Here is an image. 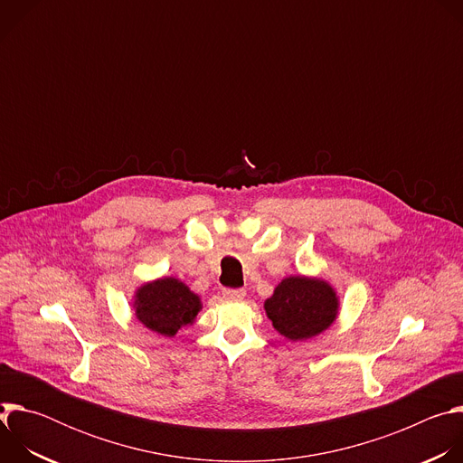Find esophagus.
Returning a JSON list of instances; mask_svg holds the SVG:
<instances>
[{
    "mask_svg": "<svg viewBox=\"0 0 463 463\" xmlns=\"http://www.w3.org/2000/svg\"><path fill=\"white\" fill-rule=\"evenodd\" d=\"M223 297L227 300H241L245 297V289H223Z\"/></svg>",
    "mask_w": 463,
    "mask_h": 463,
    "instance_id": "obj_1",
    "label": "esophagus"
}]
</instances>
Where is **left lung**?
<instances>
[{
	"label": "left lung",
	"instance_id": "8db88e82",
	"mask_svg": "<svg viewBox=\"0 0 463 463\" xmlns=\"http://www.w3.org/2000/svg\"><path fill=\"white\" fill-rule=\"evenodd\" d=\"M263 307L280 335L289 341H306L335 322L339 297L322 279L288 277Z\"/></svg>",
	"mask_w": 463,
	"mask_h": 463
}]
</instances>
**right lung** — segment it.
<instances>
[{
  "instance_id": "1",
  "label": "right lung",
  "mask_w": 463,
  "mask_h": 463,
  "mask_svg": "<svg viewBox=\"0 0 463 463\" xmlns=\"http://www.w3.org/2000/svg\"><path fill=\"white\" fill-rule=\"evenodd\" d=\"M136 317L152 332L174 337L177 329L194 322L202 298L177 279L165 277L146 282L136 291Z\"/></svg>"
}]
</instances>
